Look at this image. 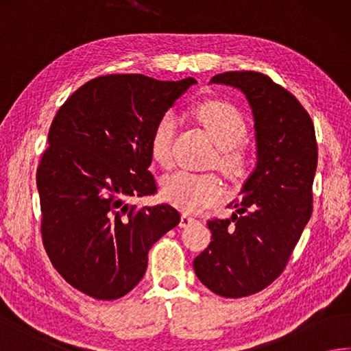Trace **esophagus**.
<instances>
[{"instance_id": "obj_1", "label": "esophagus", "mask_w": 351, "mask_h": 351, "mask_svg": "<svg viewBox=\"0 0 351 351\" xmlns=\"http://www.w3.org/2000/svg\"><path fill=\"white\" fill-rule=\"evenodd\" d=\"M195 221H197V218L194 215L184 213V214H182V218H180V226L186 228V226H189V224H193Z\"/></svg>"}]
</instances>
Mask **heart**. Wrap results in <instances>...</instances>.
Returning <instances> with one entry per match:
<instances>
[{
	"label": "heart",
	"instance_id": "1",
	"mask_svg": "<svg viewBox=\"0 0 351 351\" xmlns=\"http://www.w3.org/2000/svg\"><path fill=\"white\" fill-rule=\"evenodd\" d=\"M200 121L217 145L214 163L232 180H241L252 167L254 156L244 138L247 136V122L234 105L221 101H206L194 108ZM177 131V117L167 111L156 122L149 138V151L157 163L169 167L173 162V143ZM163 195L168 202L184 210H200L221 198L224 188L215 174H197L189 171H176L163 177Z\"/></svg>",
	"mask_w": 351,
	"mask_h": 351
}]
</instances>
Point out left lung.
I'll return each mask as SVG.
<instances>
[{"label":"left lung","instance_id":"left-lung-1","mask_svg":"<svg viewBox=\"0 0 351 351\" xmlns=\"http://www.w3.org/2000/svg\"><path fill=\"white\" fill-rule=\"evenodd\" d=\"M210 84L230 85L246 96L256 167L234 202L232 217L208 221L213 241L194 260V270L214 293L243 298L278 278L312 217L318 145L307 111L269 76L226 71Z\"/></svg>","mask_w":351,"mask_h":351}]
</instances>
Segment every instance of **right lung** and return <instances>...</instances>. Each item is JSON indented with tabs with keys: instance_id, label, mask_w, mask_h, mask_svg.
Segmentation results:
<instances>
[{
	"instance_id": "1",
	"label": "right lung",
	"mask_w": 351,
	"mask_h": 351,
	"mask_svg": "<svg viewBox=\"0 0 351 351\" xmlns=\"http://www.w3.org/2000/svg\"><path fill=\"white\" fill-rule=\"evenodd\" d=\"M197 81L107 75L77 88L56 113L36 171L41 234L62 278L96 300L133 290L148 250L176 228L169 204L131 206L157 193L149 138L156 122Z\"/></svg>"
}]
</instances>
